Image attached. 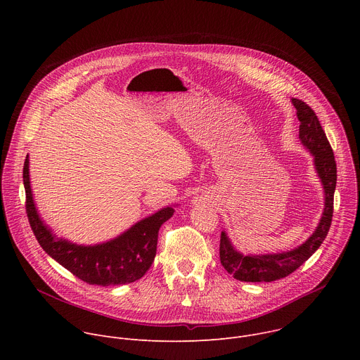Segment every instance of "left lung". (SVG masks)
<instances>
[{
	"mask_svg": "<svg viewBox=\"0 0 360 360\" xmlns=\"http://www.w3.org/2000/svg\"><path fill=\"white\" fill-rule=\"evenodd\" d=\"M292 102L300 121L299 138L315 157V167L323 184L325 211L315 233L296 249L283 253L245 256L232 248L225 232H222L219 243L221 264L228 274L240 282H272L286 278L318 250L332 224L333 195L338 178L333 149L315 111L300 99L293 98Z\"/></svg>",
	"mask_w": 360,
	"mask_h": 360,
	"instance_id": "8db88e82",
	"label": "left lung"
}]
</instances>
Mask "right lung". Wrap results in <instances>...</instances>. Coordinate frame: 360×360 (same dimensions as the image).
<instances>
[{
	"label": "right lung",
	"mask_w": 360,
	"mask_h": 360,
	"mask_svg": "<svg viewBox=\"0 0 360 360\" xmlns=\"http://www.w3.org/2000/svg\"><path fill=\"white\" fill-rule=\"evenodd\" d=\"M25 188V211L30 226L41 248L78 279L89 285H125L142 278L150 268L157 253L158 232L175 212L164 208L134 225L114 240L95 246H81L65 239H56L39 219L32 200L28 157L22 169Z\"/></svg>",
	"instance_id": "add662e5"
}]
</instances>
